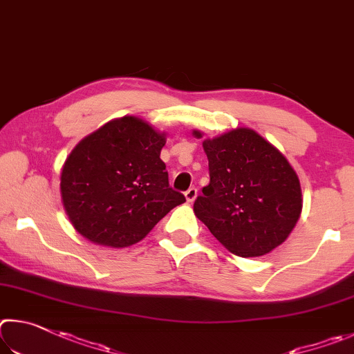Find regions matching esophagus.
<instances>
[{"mask_svg": "<svg viewBox=\"0 0 354 354\" xmlns=\"http://www.w3.org/2000/svg\"><path fill=\"white\" fill-rule=\"evenodd\" d=\"M185 197H187V202H194L196 197H197V189L194 187H191L187 193H185Z\"/></svg>", "mask_w": 354, "mask_h": 354, "instance_id": "esophagus-1", "label": "esophagus"}]
</instances>
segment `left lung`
<instances>
[{
    "mask_svg": "<svg viewBox=\"0 0 354 354\" xmlns=\"http://www.w3.org/2000/svg\"><path fill=\"white\" fill-rule=\"evenodd\" d=\"M202 138L201 130H193ZM209 183L194 202V214L234 255H268L288 239L303 197L288 158L261 135L238 127L202 142Z\"/></svg>",
    "mask_w": 354,
    "mask_h": 354,
    "instance_id": "1",
    "label": "left lung"
}]
</instances>
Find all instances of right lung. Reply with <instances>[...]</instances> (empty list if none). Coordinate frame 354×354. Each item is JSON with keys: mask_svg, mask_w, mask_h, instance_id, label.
<instances>
[{"mask_svg": "<svg viewBox=\"0 0 354 354\" xmlns=\"http://www.w3.org/2000/svg\"><path fill=\"white\" fill-rule=\"evenodd\" d=\"M165 142V132L129 115L80 140L60 172L62 203L74 230L95 244L122 249L140 243L183 203L160 158Z\"/></svg>", "mask_w": 354, "mask_h": 354, "instance_id": "add662e5", "label": "right lung"}]
</instances>
